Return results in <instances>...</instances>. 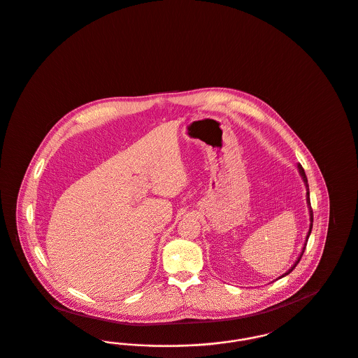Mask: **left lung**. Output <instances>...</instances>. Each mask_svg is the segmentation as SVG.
Masks as SVG:
<instances>
[{
  "label": "left lung",
  "mask_w": 358,
  "mask_h": 358,
  "mask_svg": "<svg viewBox=\"0 0 358 358\" xmlns=\"http://www.w3.org/2000/svg\"><path fill=\"white\" fill-rule=\"evenodd\" d=\"M299 167V171H300V174H301V177H303V181L305 182V187H306V203H308V206H309V215H310V224H309V231H308V234H306V240H305V244H303V252L300 253V256H299V259L296 260V263L292 266V268L289 270V271H286L283 275L279 276V279L280 278H283V276L289 275L294 268H296V266L299 264V262L301 260V257H303V250H305V248H306V243H308V238H309V236H310V231H312V226H313V211H312V208H310V199H309V185H308V178H306V176H305V171H303V166L297 165Z\"/></svg>",
  "instance_id": "left-lung-1"
}]
</instances>
